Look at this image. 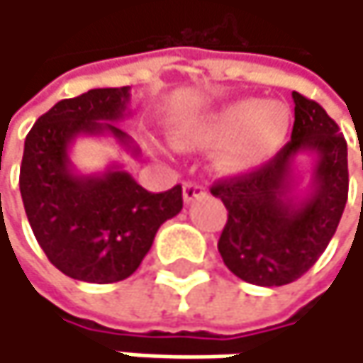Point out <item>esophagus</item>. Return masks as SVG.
I'll list each match as a JSON object with an SVG mask.
<instances>
[{"mask_svg": "<svg viewBox=\"0 0 363 363\" xmlns=\"http://www.w3.org/2000/svg\"><path fill=\"white\" fill-rule=\"evenodd\" d=\"M203 195H206L203 184L191 181L182 184V199H184V203H191V201H195V199H199V197H203Z\"/></svg>", "mask_w": 363, "mask_h": 363, "instance_id": "1", "label": "esophagus"}]
</instances>
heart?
<instances>
[{
    "instance_id": "b5f03b06",
    "label": "heart",
    "mask_w": 363,
    "mask_h": 363,
    "mask_svg": "<svg viewBox=\"0 0 363 363\" xmlns=\"http://www.w3.org/2000/svg\"><path fill=\"white\" fill-rule=\"evenodd\" d=\"M292 113L281 101L240 99L179 121L172 138L182 147H218L214 166L227 174L250 172L288 138Z\"/></svg>"
}]
</instances>
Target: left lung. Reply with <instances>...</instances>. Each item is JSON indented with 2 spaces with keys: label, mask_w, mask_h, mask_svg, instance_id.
Returning <instances> with one entry per match:
<instances>
[{
  "label": "left lung",
  "mask_w": 363,
  "mask_h": 363,
  "mask_svg": "<svg viewBox=\"0 0 363 363\" xmlns=\"http://www.w3.org/2000/svg\"><path fill=\"white\" fill-rule=\"evenodd\" d=\"M290 143L246 177L216 182L210 191L229 210L218 240L227 269L254 286H284L307 273L340 223L347 193V140L336 121L298 92ZM314 155L312 181L296 193V157Z\"/></svg>",
  "instance_id": "8db88e82"
}]
</instances>
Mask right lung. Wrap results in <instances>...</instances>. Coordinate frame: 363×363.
Masks as SVG:
<instances>
[{
    "mask_svg": "<svg viewBox=\"0 0 363 363\" xmlns=\"http://www.w3.org/2000/svg\"><path fill=\"white\" fill-rule=\"evenodd\" d=\"M130 86L96 88L43 113L25 138L21 195L37 244L65 275L113 284L130 277L153 246L157 229L182 210L181 184L149 193L121 164L79 174L71 145L79 136H113L140 153L117 125L128 117Z\"/></svg>",
    "mask_w": 363,
    "mask_h": 363,
    "instance_id": "add662e5",
    "label": "right lung"
}]
</instances>
